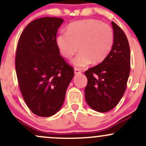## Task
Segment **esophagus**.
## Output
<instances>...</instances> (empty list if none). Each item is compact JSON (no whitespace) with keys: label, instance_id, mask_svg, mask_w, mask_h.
<instances>
[{"label":"esophagus","instance_id":"1","mask_svg":"<svg viewBox=\"0 0 146 146\" xmlns=\"http://www.w3.org/2000/svg\"><path fill=\"white\" fill-rule=\"evenodd\" d=\"M74 73H75V74H79V73H82V71L80 69H79V68H74Z\"/></svg>","mask_w":146,"mask_h":146}]
</instances>
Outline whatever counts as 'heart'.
<instances>
[{"label": "heart", "mask_w": 146, "mask_h": 146, "mask_svg": "<svg viewBox=\"0 0 146 146\" xmlns=\"http://www.w3.org/2000/svg\"><path fill=\"white\" fill-rule=\"evenodd\" d=\"M114 44V33L111 27L95 19L75 21L68 25L66 32L57 37V44L66 59H71L80 52L73 60L79 68L88 66L93 62L99 64L108 56Z\"/></svg>", "instance_id": "b5f03b06"}]
</instances>
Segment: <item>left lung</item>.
I'll list each match as a JSON object with an SVG mask.
<instances>
[{"instance_id": "obj_1", "label": "left lung", "mask_w": 146, "mask_h": 146, "mask_svg": "<svg viewBox=\"0 0 146 146\" xmlns=\"http://www.w3.org/2000/svg\"><path fill=\"white\" fill-rule=\"evenodd\" d=\"M114 44L106 58L85 71L88 82L85 98L90 107L100 113L118 104L126 89L130 71V51L125 33L112 21Z\"/></svg>"}]
</instances>
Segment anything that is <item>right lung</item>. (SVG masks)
Masks as SVG:
<instances>
[{
	"label": "right lung",
	"instance_id": "obj_1",
	"mask_svg": "<svg viewBox=\"0 0 146 146\" xmlns=\"http://www.w3.org/2000/svg\"><path fill=\"white\" fill-rule=\"evenodd\" d=\"M63 22L55 17L34 20L18 42L15 66L20 90L28 108L40 117H50L61 108L74 75L57 44V31Z\"/></svg>",
	"mask_w": 146,
	"mask_h": 146
}]
</instances>
